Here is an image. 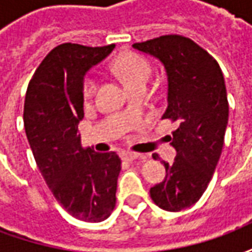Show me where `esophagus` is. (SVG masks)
<instances>
[{
	"label": "esophagus",
	"instance_id": "34e87169",
	"mask_svg": "<svg viewBox=\"0 0 252 252\" xmlns=\"http://www.w3.org/2000/svg\"><path fill=\"white\" fill-rule=\"evenodd\" d=\"M120 157L123 160H126V162H132V160H135L140 157V154L133 153V151H121Z\"/></svg>",
	"mask_w": 252,
	"mask_h": 252
}]
</instances>
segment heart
Masks as SVG:
<instances>
[{
	"mask_svg": "<svg viewBox=\"0 0 252 252\" xmlns=\"http://www.w3.org/2000/svg\"><path fill=\"white\" fill-rule=\"evenodd\" d=\"M110 70L117 74L121 79H124L129 88L133 89L147 85L153 72V67H151V63L148 62V59L136 52L128 51L123 52L113 59V62L110 63ZM97 86H98L97 78L92 74L85 75L81 83L83 98H92L97 90Z\"/></svg>",
	"mask_w": 252,
	"mask_h": 252,
	"instance_id": "b5f03b06",
	"label": "heart"
}]
</instances>
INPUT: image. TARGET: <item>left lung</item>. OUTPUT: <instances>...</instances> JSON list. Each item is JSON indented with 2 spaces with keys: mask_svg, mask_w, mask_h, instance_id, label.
I'll use <instances>...</instances> for the list:
<instances>
[{
  "mask_svg": "<svg viewBox=\"0 0 252 252\" xmlns=\"http://www.w3.org/2000/svg\"><path fill=\"white\" fill-rule=\"evenodd\" d=\"M133 47L164 64L169 88L162 119L177 124L169 136L177 158L171 164L163 162L166 178L150 189V195L164 211H182L204 194L221 155L228 124L221 68L209 52L182 35L159 36Z\"/></svg>",
  "mask_w": 252,
  "mask_h": 252,
  "instance_id": "obj_1",
  "label": "left lung"
}]
</instances>
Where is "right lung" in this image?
I'll list each match as a JSON object with an SVG mask.
<instances>
[{"label": "right lung", "instance_id": "1", "mask_svg": "<svg viewBox=\"0 0 252 252\" xmlns=\"http://www.w3.org/2000/svg\"><path fill=\"white\" fill-rule=\"evenodd\" d=\"M113 48L74 43L55 47L36 68L25 94V133L36 164L58 202L82 221H104L116 206L119 155L85 150L78 135L83 75Z\"/></svg>", "mask_w": 252, "mask_h": 252}]
</instances>
